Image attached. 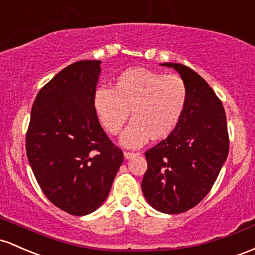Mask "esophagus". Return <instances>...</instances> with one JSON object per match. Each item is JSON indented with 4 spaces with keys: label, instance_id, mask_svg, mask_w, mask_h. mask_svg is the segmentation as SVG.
Here are the masks:
<instances>
[{
    "label": "esophagus",
    "instance_id": "esophagus-1",
    "mask_svg": "<svg viewBox=\"0 0 255 255\" xmlns=\"http://www.w3.org/2000/svg\"><path fill=\"white\" fill-rule=\"evenodd\" d=\"M123 155H125V157L128 159V158H132L133 156H135L136 152H130V151H125V152H123Z\"/></svg>",
    "mask_w": 255,
    "mask_h": 255
}]
</instances>
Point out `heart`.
I'll use <instances>...</instances> for the list:
<instances>
[{
  "label": "heart",
  "instance_id": "heart-1",
  "mask_svg": "<svg viewBox=\"0 0 255 255\" xmlns=\"http://www.w3.org/2000/svg\"><path fill=\"white\" fill-rule=\"evenodd\" d=\"M189 92L183 77L146 69H128L115 78L111 89L99 88L94 108L104 129L119 135L132 114L133 122L122 136L126 146H140L147 139L169 135L185 111Z\"/></svg>",
  "mask_w": 255,
  "mask_h": 255
}]
</instances>
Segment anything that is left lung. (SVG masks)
<instances>
[{
  "instance_id": "8db88e82",
  "label": "left lung",
  "mask_w": 255,
  "mask_h": 255,
  "mask_svg": "<svg viewBox=\"0 0 255 255\" xmlns=\"http://www.w3.org/2000/svg\"><path fill=\"white\" fill-rule=\"evenodd\" d=\"M185 81L187 104L175 129L145 152L147 169L141 190L162 213L179 214L197 206L214 185L229 153V133L222 100L197 72L177 63Z\"/></svg>"
}]
</instances>
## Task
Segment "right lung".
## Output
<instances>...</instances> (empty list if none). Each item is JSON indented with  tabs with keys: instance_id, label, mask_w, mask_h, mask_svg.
Masks as SVG:
<instances>
[{
	"instance_id": "obj_1",
	"label": "right lung",
	"mask_w": 255,
	"mask_h": 255,
	"mask_svg": "<svg viewBox=\"0 0 255 255\" xmlns=\"http://www.w3.org/2000/svg\"><path fill=\"white\" fill-rule=\"evenodd\" d=\"M100 63L76 61L42 87L26 132V155L38 185L71 215L102 206L123 162L94 108Z\"/></svg>"
}]
</instances>
